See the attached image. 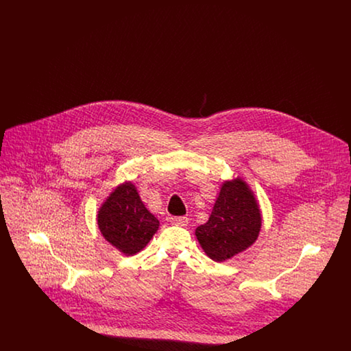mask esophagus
<instances>
[{
	"mask_svg": "<svg viewBox=\"0 0 351 351\" xmlns=\"http://www.w3.org/2000/svg\"><path fill=\"white\" fill-rule=\"evenodd\" d=\"M172 225H178V226H186L188 225V218L180 216V217H171L169 218Z\"/></svg>",
	"mask_w": 351,
	"mask_h": 351,
	"instance_id": "esophagus-1",
	"label": "esophagus"
}]
</instances>
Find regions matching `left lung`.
<instances>
[{
	"label": "left lung",
	"instance_id": "obj_1",
	"mask_svg": "<svg viewBox=\"0 0 351 351\" xmlns=\"http://www.w3.org/2000/svg\"><path fill=\"white\" fill-rule=\"evenodd\" d=\"M262 218L249 186L241 179L222 185L212 215L196 229L206 255L223 262L251 246L261 230Z\"/></svg>",
	"mask_w": 351,
	"mask_h": 351
}]
</instances>
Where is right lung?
I'll list each match as a JSON object with an SVG mask.
<instances>
[{
  "label": "right lung",
  "mask_w": 351,
  "mask_h": 351,
  "mask_svg": "<svg viewBox=\"0 0 351 351\" xmlns=\"http://www.w3.org/2000/svg\"><path fill=\"white\" fill-rule=\"evenodd\" d=\"M99 228L108 242L126 255L142 250L159 228L132 183L119 185L99 210Z\"/></svg>",
  "instance_id": "right-lung-1"
}]
</instances>
